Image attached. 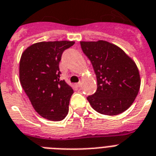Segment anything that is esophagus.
<instances>
[{
	"mask_svg": "<svg viewBox=\"0 0 156 156\" xmlns=\"http://www.w3.org/2000/svg\"><path fill=\"white\" fill-rule=\"evenodd\" d=\"M81 84H82V83H81V82H79V83H77L76 84V86L77 87H80Z\"/></svg>",
	"mask_w": 156,
	"mask_h": 156,
	"instance_id": "34e87169",
	"label": "esophagus"
}]
</instances>
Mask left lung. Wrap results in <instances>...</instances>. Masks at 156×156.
Returning a JSON list of instances; mask_svg holds the SVG:
<instances>
[{"mask_svg":"<svg viewBox=\"0 0 156 156\" xmlns=\"http://www.w3.org/2000/svg\"><path fill=\"white\" fill-rule=\"evenodd\" d=\"M80 45L97 80L96 92L87 97L92 108L108 115L125 112L133 104L141 83L135 61L108 41H80Z\"/></svg>","mask_w":156,"mask_h":156,"instance_id":"obj_1","label":"left lung"}]
</instances>
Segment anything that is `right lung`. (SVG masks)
Wrapping results in <instances>:
<instances>
[{
	"label": "right lung",
	"mask_w": 156,
	"mask_h": 156,
	"mask_svg": "<svg viewBox=\"0 0 156 156\" xmlns=\"http://www.w3.org/2000/svg\"><path fill=\"white\" fill-rule=\"evenodd\" d=\"M74 44L68 41L39 42L27 48L20 57V84L35 111L48 120L60 121L69 112L73 89L60 80L59 63L63 52Z\"/></svg>",
	"instance_id": "add662e5"
}]
</instances>
